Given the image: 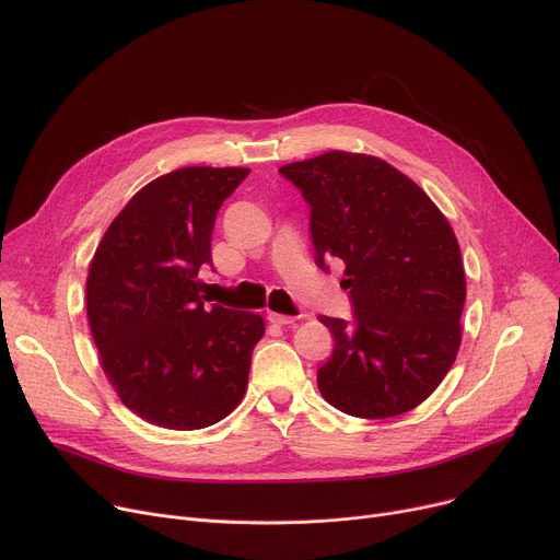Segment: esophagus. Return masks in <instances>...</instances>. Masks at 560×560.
<instances>
[{
  "mask_svg": "<svg viewBox=\"0 0 560 560\" xmlns=\"http://www.w3.org/2000/svg\"><path fill=\"white\" fill-rule=\"evenodd\" d=\"M268 319L275 322V325H283V327H292L298 322V317L292 315H281V313H268Z\"/></svg>",
  "mask_w": 560,
  "mask_h": 560,
  "instance_id": "obj_1",
  "label": "esophagus"
}]
</instances>
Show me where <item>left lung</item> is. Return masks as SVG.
<instances>
[{"mask_svg": "<svg viewBox=\"0 0 560 560\" xmlns=\"http://www.w3.org/2000/svg\"><path fill=\"white\" fill-rule=\"evenodd\" d=\"M279 172L311 203L319 268L340 258L354 319L334 334L317 388L347 416L384 420L420 406L460 347L465 270L456 233L404 172L370 154L327 152Z\"/></svg>", "mask_w": 560, "mask_h": 560, "instance_id": "8db88e82", "label": "left lung"}]
</instances>
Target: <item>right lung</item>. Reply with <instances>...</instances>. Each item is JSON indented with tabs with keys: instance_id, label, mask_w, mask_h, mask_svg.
I'll return each mask as SVG.
<instances>
[{
	"instance_id": "right-lung-1",
	"label": "right lung",
	"mask_w": 560,
	"mask_h": 560,
	"mask_svg": "<svg viewBox=\"0 0 560 560\" xmlns=\"http://www.w3.org/2000/svg\"><path fill=\"white\" fill-rule=\"evenodd\" d=\"M249 167H179L115 215L85 279L100 365L120 401L150 424L192 431L224 420L247 390L258 313L203 295L222 201Z\"/></svg>"
}]
</instances>
